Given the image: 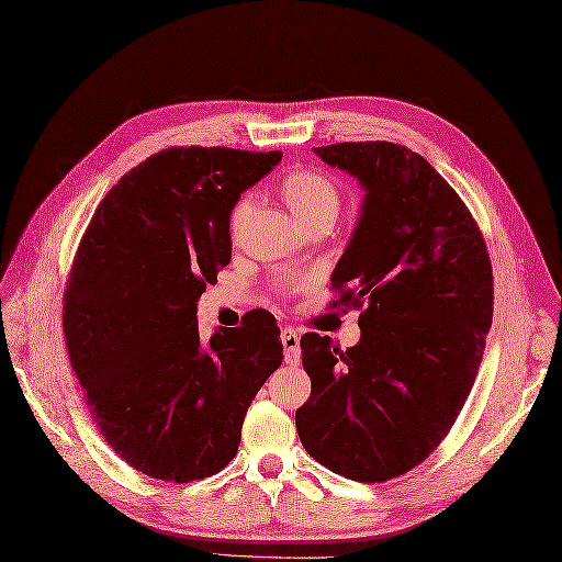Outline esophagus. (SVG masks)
Returning <instances> with one entry per match:
<instances>
[{"mask_svg":"<svg viewBox=\"0 0 562 562\" xmlns=\"http://www.w3.org/2000/svg\"><path fill=\"white\" fill-rule=\"evenodd\" d=\"M281 344L285 348V364H297L300 362V334L293 326L283 328Z\"/></svg>","mask_w":562,"mask_h":562,"instance_id":"obj_1","label":"esophagus"}]
</instances>
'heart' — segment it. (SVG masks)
<instances>
[{"label":"heart","mask_w":562,"mask_h":562,"mask_svg":"<svg viewBox=\"0 0 562 562\" xmlns=\"http://www.w3.org/2000/svg\"><path fill=\"white\" fill-rule=\"evenodd\" d=\"M281 195L303 226L314 222V218L336 216L340 204L336 183L326 173L314 169L291 171L281 181ZM245 214H248V200H238L234 212H231V228L236 231L243 224Z\"/></svg>","instance_id":"b5f03b06"}]
</instances>
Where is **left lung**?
<instances>
[{
    "mask_svg": "<svg viewBox=\"0 0 562 562\" xmlns=\"http://www.w3.org/2000/svg\"><path fill=\"white\" fill-rule=\"evenodd\" d=\"M314 153L364 190L331 273V307H362V334L348 350L328 336L300 338L312 393L295 427L324 468L386 482L434 453L468 401L494 317V273L470 210L422 155L386 140Z\"/></svg>",
    "mask_w": 562,
    "mask_h": 562,
    "instance_id": "obj_1",
    "label": "left lung"
}]
</instances>
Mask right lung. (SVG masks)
Listing matches in <instances>:
<instances>
[{"label":"right lung","mask_w":562,"mask_h":562,"mask_svg":"<svg viewBox=\"0 0 562 562\" xmlns=\"http://www.w3.org/2000/svg\"><path fill=\"white\" fill-rule=\"evenodd\" d=\"M281 153L169 147L100 202L64 293L74 372L104 441L138 472L188 484L236 458L245 413L283 360L273 314L198 328L231 262V212Z\"/></svg>","instance_id":"right-lung-1"}]
</instances>
